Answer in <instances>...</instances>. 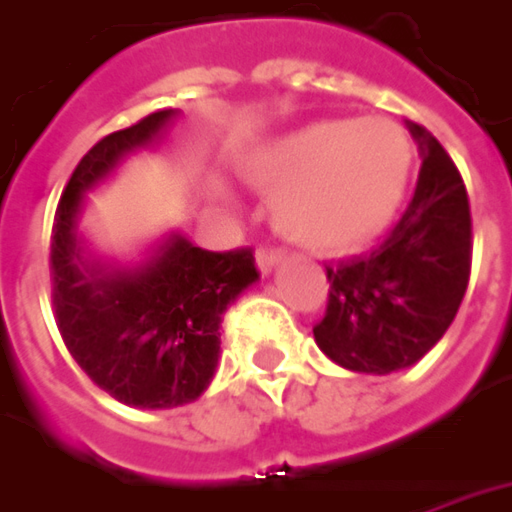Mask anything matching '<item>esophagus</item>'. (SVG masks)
<instances>
[{"label":"esophagus","mask_w":512,"mask_h":512,"mask_svg":"<svg viewBox=\"0 0 512 512\" xmlns=\"http://www.w3.org/2000/svg\"><path fill=\"white\" fill-rule=\"evenodd\" d=\"M283 259H286L283 251H267V248H259V251H256V267H259L264 275H270Z\"/></svg>","instance_id":"34e87169"}]
</instances>
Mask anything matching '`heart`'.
Here are the masks:
<instances>
[{
    "label": "heart",
    "instance_id": "1",
    "mask_svg": "<svg viewBox=\"0 0 512 512\" xmlns=\"http://www.w3.org/2000/svg\"><path fill=\"white\" fill-rule=\"evenodd\" d=\"M413 142L391 118L318 121L242 159L245 180L272 194V221L318 253L359 251L405 202Z\"/></svg>",
    "mask_w": 512,
    "mask_h": 512
}]
</instances>
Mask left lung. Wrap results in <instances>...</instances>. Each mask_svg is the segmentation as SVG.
Returning a JSON list of instances; mask_svg holds the SVG:
<instances>
[{"mask_svg":"<svg viewBox=\"0 0 512 512\" xmlns=\"http://www.w3.org/2000/svg\"><path fill=\"white\" fill-rule=\"evenodd\" d=\"M421 156L416 194L370 256L326 267L329 305L315 345L345 370L388 375L432 351L456 318L472 261L459 169L424 126L407 121Z\"/></svg>","mask_w":512,"mask_h":512,"instance_id":"8db88e82","label":"left lung"}]
</instances>
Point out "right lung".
Listing matches in <instances>:
<instances>
[{"label": "right lung", "instance_id": "right-lung-1", "mask_svg": "<svg viewBox=\"0 0 512 512\" xmlns=\"http://www.w3.org/2000/svg\"><path fill=\"white\" fill-rule=\"evenodd\" d=\"M180 110H159L107 134L80 159L61 194L51 240L53 310L80 370L129 407L167 410L194 402L221 359V321L259 280L251 248L202 251L167 232L140 259L96 251L80 229L86 194L126 156L164 140Z\"/></svg>", "mask_w": 512, "mask_h": 512}]
</instances>
